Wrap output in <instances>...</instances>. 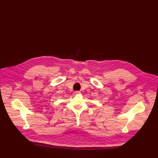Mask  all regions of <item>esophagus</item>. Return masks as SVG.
Masks as SVG:
<instances>
[{
    "label": "esophagus",
    "instance_id": "1",
    "mask_svg": "<svg viewBox=\"0 0 158 158\" xmlns=\"http://www.w3.org/2000/svg\"><path fill=\"white\" fill-rule=\"evenodd\" d=\"M81 92H79V91H75L74 92H73V95H76V94H80Z\"/></svg>",
    "mask_w": 158,
    "mask_h": 158
}]
</instances>
